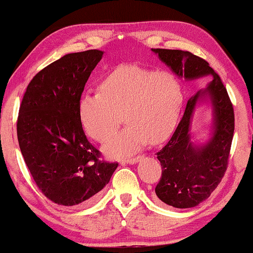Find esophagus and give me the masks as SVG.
Returning a JSON list of instances; mask_svg holds the SVG:
<instances>
[{"label":"esophagus","instance_id":"obj_1","mask_svg":"<svg viewBox=\"0 0 253 253\" xmlns=\"http://www.w3.org/2000/svg\"><path fill=\"white\" fill-rule=\"evenodd\" d=\"M139 159H140V156H138V157H129V158L124 159V162L127 163V164H134V163L138 162Z\"/></svg>","mask_w":253,"mask_h":253}]
</instances>
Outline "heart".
Masks as SVG:
<instances>
[{
    "instance_id": "obj_1",
    "label": "heart",
    "mask_w": 253,
    "mask_h": 253,
    "mask_svg": "<svg viewBox=\"0 0 253 253\" xmlns=\"http://www.w3.org/2000/svg\"><path fill=\"white\" fill-rule=\"evenodd\" d=\"M183 102L182 86L169 71H151L121 65L100 84V93H84L79 102L81 123L91 138L104 143L124 119L127 126L106 145L110 157H122L146 143L166 140L178 124Z\"/></svg>"
}]
</instances>
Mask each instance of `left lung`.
Here are the masks:
<instances>
[{"instance_id": "obj_1", "label": "left lung", "mask_w": 253, "mask_h": 253, "mask_svg": "<svg viewBox=\"0 0 253 253\" xmlns=\"http://www.w3.org/2000/svg\"><path fill=\"white\" fill-rule=\"evenodd\" d=\"M152 51L179 78L194 80L207 75L212 77L206 89L189 98L173 136L157 152L163 169L156 186L157 198L174 208H192L211 196L227 170L235 130L234 107L219 75L205 59L188 51ZM207 97L211 98L213 106L214 132L206 146L198 148L190 142L189 130L196 103Z\"/></svg>"}]
</instances>
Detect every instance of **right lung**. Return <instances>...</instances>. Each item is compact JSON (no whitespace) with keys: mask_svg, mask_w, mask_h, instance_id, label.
Listing matches in <instances>:
<instances>
[{"mask_svg":"<svg viewBox=\"0 0 253 253\" xmlns=\"http://www.w3.org/2000/svg\"><path fill=\"white\" fill-rule=\"evenodd\" d=\"M103 52L70 53L52 62L28 84L19 107L17 138L36 185L52 202L88 203L117 169L84 134L79 102Z\"/></svg>","mask_w":253,"mask_h":253,"instance_id":"obj_1","label":"right lung"}]
</instances>
